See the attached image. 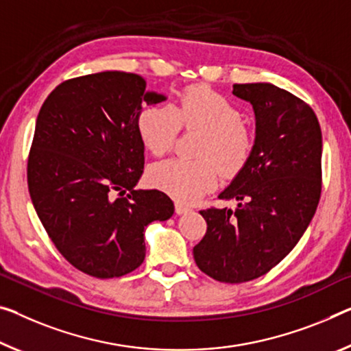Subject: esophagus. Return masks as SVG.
<instances>
[{
	"instance_id": "esophagus-1",
	"label": "esophagus",
	"mask_w": 351,
	"mask_h": 351,
	"mask_svg": "<svg viewBox=\"0 0 351 351\" xmlns=\"http://www.w3.org/2000/svg\"><path fill=\"white\" fill-rule=\"evenodd\" d=\"M190 210H191L190 207L183 206V204H179V202L176 204V213H177V215H185V213L190 212Z\"/></svg>"
}]
</instances>
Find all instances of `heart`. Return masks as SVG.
Returning <instances> with one entry per match:
<instances>
[{"label":"heart","instance_id":"1","mask_svg":"<svg viewBox=\"0 0 351 351\" xmlns=\"http://www.w3.org/2000/svg\"><path fill=\"white\" fill-rule=\"evenodd\" d=\"M180 127L202 132L197 147L201 160L160 161L150 168L149 180L176 201L191 204L217 185L215 162L228 176L243 168L252 150V133L239 108L206 86H190L174 106L152 105L138 116L139 138L154 155L168 152Z\"/></svg>","mask_w":351,"mask_h":351}]
</instances>
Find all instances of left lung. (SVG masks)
I'll use <instances>...</instances> for the list:
<instances>
[{
  "mask_svg": "<svg viewBox=\"0 0 351 351\" xmlns=\"http://www.w3.org/2000/svg\"><path fill=\"white\" fill-rule=\"evenodd\" d=\"M250 101L256 139L250 158L219 193L237 208H207L204 239L193 247L201 271L219 282L261 278L293 250L322 193V130L312 108L269 83L234 84Z\"/></svg>",
  "mask_w": 351,
  "mask_h": 351,
  "instance_id": "obj_1",
  "label": "left lung"
}]
</instances>
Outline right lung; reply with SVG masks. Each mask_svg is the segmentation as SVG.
Segmentation results:
<instances>
[{
  "label": "right lung",
  "instance_id": "add662e5",
  "mask_svg": "<svg viewBox=\"0 0 351 351\" xmlns=\"http://www.w3.org/2000/svg\"><path fill=\"white\" fill-rule=\"evenodd\" d=\"M165 100L139 75L108 70L61 83L40 108L28 158L32 206L58 251L89 276L136 269L145 228L174 213L165 193L134 190L144 169L138 116L143 104Z\"/></svg>",
  "mask_w": 351,
  "mask_h": 351
}]
</instances>
